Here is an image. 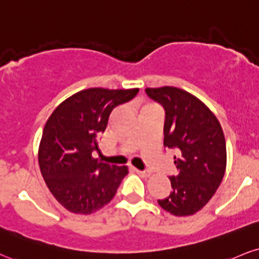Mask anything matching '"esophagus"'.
<instances>
[{
  "label": "esophagus",
  "mask_w": 259,
  "mask_h": 259,
  "mask_svg": "<svg viewBox=\"0 0 259 259\" xmlns=\"http://www.w3.org/2000/svg\"><path fill=\"white\" fill-rule=\"evenodd\" d=\"M136 172H138L139 175L142 176V177H149V176H151V171H148V170H145V171L136 170Z\"/></svg>",
  "instance_id": "esophagus-1"
}]
</instances>
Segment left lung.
<instances>
[{
    "label": "left lung",
    "mask_w": 259,
    "mask_h": 259,
    "mask_svg": "<svg viewBox=\"0 0 259 259\" xmlns=\"http://www.w3.org/2000/svg\"><path fill=\"white\" fill-rule=\"evenodd\" d=\"M165 111L164 146L179 151L170 194L158 200L174 216H189L210 201L222 182L227 165L226 139L219 119L204 102L175 87L147 88Z\"/></svg>",
    "instance_id": "1"
}]
</instances>
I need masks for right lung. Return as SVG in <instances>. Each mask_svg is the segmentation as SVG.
Returning a JSON list of instances; mask_svg holds the SVG:
<instances>
[{
    "instance_id": "right-lung-1",
    "label": "right lung",
    "mask_w": 259,
    "mask_h": 259,
    "mask_svg": "<svg viewBox=\"0 0 259 259\" xmlns=\"http://www.w3.org/2000/svg\"><path fill=\"white\" fill-rule=\"evenodd\" d=\"M139 89L90 88L61 102L47 120L38 149L40 172L49 191L66 210L89 214L116 194L126 166L101 163L98 135L114 107L135 98Z\"/></svg>"
}]
</instances>
